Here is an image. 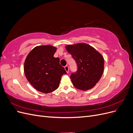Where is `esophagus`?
<instances>
[{
	"mask_svg": "<svg viewBox=\"0 0 133 133\" xmlns=\"http://www.w3.org/2000/svg\"><path fill=\"white\" fill-rule=\"evenodd\" d=\"M64 69H65L67 73H69V66H68V65H66L65 67H64Z\"/></svg>",
	"mask_w": 133,
	"mask_h": 133,
	"instance_id": "34e87169",
	"label": "esophagus"
}]
</instances>
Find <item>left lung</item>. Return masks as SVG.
I'll return each mask as SVG.
<instances>
[{
  "mask_svg": "<svg viewBox=\"0 0 133 133\" xmlns=\"http://www.w3.org/2000/svg\"><path fill=\"white\" fill-rule=\"evenodd\" d=\"M65 48L77 64V71L70 75L73 85L84 91L91 89L103 75V57L93 47L85 43L68 45Z\"/></svg>",
  "mask_w": 133,
  "mask_h": 133,
  "instance_id": "8db88e82",
  "label": "left lung"
}]
</instances>
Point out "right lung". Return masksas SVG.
Instances as JSON below:
<instances>
[{
	"label": "right lung",
	"mask_w": 133,
	"mask_h": 133,
	"mask_svg": "<svg viewBox=\"0 0 133 133\" xmlns=\"http://www.w3.org/2000/svg\"><path fill=\"white\" fill-rule=\"evenodd\" d=\"M57 48L51 45L35 47L25 59L24 70L26 78L36 90L44 93L55 90L66 72L59 58L54 57Z\"/></svg>",
	"instance_id": "right-lung-1"
}]
</instances>
